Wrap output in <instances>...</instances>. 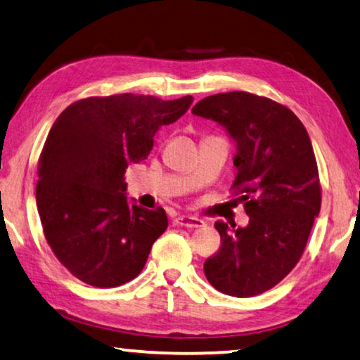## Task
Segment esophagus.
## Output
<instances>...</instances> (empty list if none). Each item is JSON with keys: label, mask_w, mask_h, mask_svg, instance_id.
Instances as JSON below:
<instances>
[{"label": "esophagus", "mask_w": 360, "mask_h": 360, "mask_svg": "<svg viewBox=\"0 0 360 360\" xmlns=\"http://www.w3.org/2000/svg\"><path fill=\"white\" fill-rule=\"evenodd\" d=\"M175 225L179 226H186V229H198V226L204 225V220L193 217V215H179L175 220Z\"/></svg>", "instance_id": "1"}]
</instances>
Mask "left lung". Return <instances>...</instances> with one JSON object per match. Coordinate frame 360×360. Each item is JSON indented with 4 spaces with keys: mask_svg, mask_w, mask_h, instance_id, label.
Returning <instances> with one entry per match:
<instances>
[{
    "mask_svg": "<svg viewBox=\"0 0 360 360\" xmlns=\"http://www.w3.org/2000/svg\"><path fill=\"white\" fill-rule=\"evenodd\" d=\"M191 112L224 125L235 140L231 188L250 215L245 229L215 222L222 243L204 262V274L224 295L257 296L300 262L320 212L311 138L291 109L248 91L207 96Z\"/></svg>",
    "mask_w": 360,
    "mask_h": 360,
    "instance_id": "8db88e82",
    "label": "left lung"
}]
</instances>
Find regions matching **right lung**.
I'll list each match as a JSON object with an SVG mask.
<instances>
[{"instance_id":"obj_1","label":"right lung","mask_w":360,"mask_h":360,"mask_svg":"<svg viewBox=\"0 0 360 360\" xmlns=\"http://www.w3.org/2000/svg\"><path fill=\"white\" fill-rule=\"evenodd\" d=\"M191 103L193 96H90L53 124L38 159L37 207L54 256L84 283L115 288L145 267L167 214L130 204L124 174L148 158L159 127Z\"/></svg>"}]
</instances>
